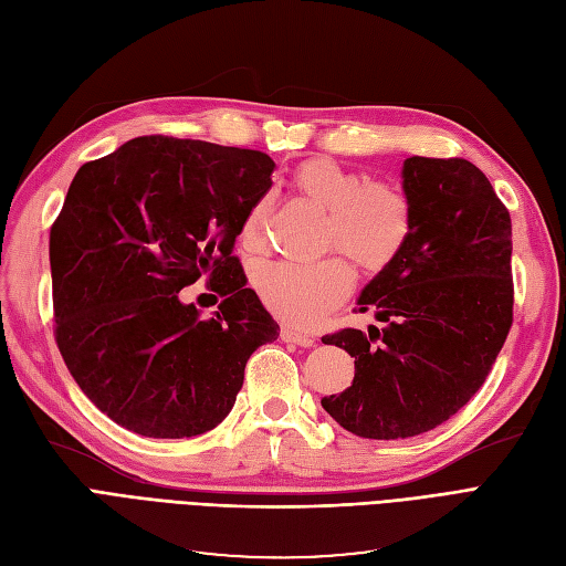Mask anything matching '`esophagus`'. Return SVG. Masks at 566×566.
I'll use <instances>...</instances> for the list:
<instances>
[{
	"label": "esophagus",
	"instance_id": "obj_1",
	"mask_svg": "<svg viewBox=\"0 0 566 566\" xmlns=\"http://www.w3.org/2000/svg\"><path fill=\"white\" fill-rule=\"evenodd\" d=\"M281 339H283V342H290V345H300V347H314V345H316L314 335L300 333V331H295V328H290V325H283V328H281Z\"/></svg>",
	"mask_w": 566,
	"mask_h": 566
}]
</instances>
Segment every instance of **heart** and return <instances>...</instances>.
<instances>
[{"mask_svg":"<svg viewBox=\"0 0 566 566\" xmlns=\"http://www.w3.org/2000/svg\"><path fill=\"white\" fill-rule=\"evenodd\" d=\"M295 188L318 208L328 210L323 245L337 248L364 271H382L406 245L413 229V205L403 188L368 181L364 175L331 158L306 160L295 172ZM269 202L256 200L238 229V243L250 254L264 250ZM252 283L264 306L293 325H312L352 293L354 273L342 256L316 264L264 262Z\"/></svg>","mask_w":566,"mask_h":566,"instance_id":"obj_1","label":"heart"}]
</instances>
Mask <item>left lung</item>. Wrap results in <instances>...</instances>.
Segmentation results:
<instances>
[{"instance_id": "1", "label": "left lung", "mask_w": 566, "mask_h": 566, "mask_svg": "<svg viewBox=\"0 0 566 566\" xmlns=\"http://www.w3.org/2000/svg\"><path fill=\"white\" fill-rule=\"evenodd\" d=\"M413 229L358 297L385 328H345L323 345L354 356V382L321 406L364 439L434 430L465 406L512 325V224L482 169L462 158H406Z\"/></svg>"}]
</instances>
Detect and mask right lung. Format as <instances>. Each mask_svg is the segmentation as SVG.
Here are the masks:
<instances>
[{"label":"right lung","mask_w":566,"mask_h":566,"mask_svg":"<svg viewBox=\"0 0 566 566\" xmlns=\"http://www.w3.org/2000/svg\"><path fill=\"white\" fill-rule=\"evenodd\" d=\"M273 167L262 150L139 136L77 169L49 235L56 345L87 399L125 430H214L252 352L279 337L233 256ZM200 275L226 297L212 319L178 300Z\"/></svg>","instance_id":"right-lung-1"}]
</instances>
